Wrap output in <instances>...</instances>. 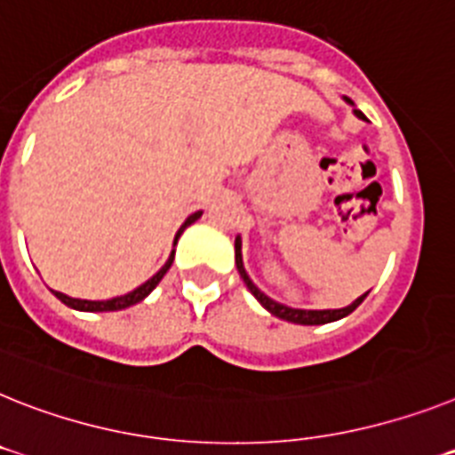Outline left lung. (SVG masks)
<instances>
[{
  "mask_svg": "<svg viewBox=\"0 0 455 455\" xmlns=\"http://www.w3.org/2000/svg\"><path fill=\"white\" fill-rule=\"evenodd\" d=\"M347 104H351V99H347ZM351 106H354V104H351ZM354 113H356V117H363V113H361V110L354 108ZM235 266H238V273H240V277H243V282L247 284V289L254 293V299H257L259 303H261L263 307L270 312V315L280 316V319H284V322L303 323V326H319V323L338 322V319H342V316L351 315V312L356 310L358 305L363 303L365 296H368V293H363L361 299H356L351 305L342 307V310H296V307H286V305H282V303H277V300L268 299V296H266V293H263L261 289H259V286L250 280V275H247L245 266H243V254H240V238H235Z\"/></svg>",
  "mask_w": 455,
  "mask_h": 455,
  "instance_id": "left-lung-1",
  "label": "left lung"
}]
</instances>
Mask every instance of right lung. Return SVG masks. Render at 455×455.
Here are the masks:
<instances>
[{"label": "right lung", "mask_w": 455, "mask_h": 455, "mask_svg": "<svg viewBox=\"0 0 455 455\" xmlns=\"http://www.w3.org/2000/svg\"><path fill=\"white\" fill-rule=\"evenodd\" d=\"M201 215H204V212L198 210V212H194V215L187 217L185 224H182V227H180V231L175 234L173 245H175V243H178V238H180L182 231H185V228L189 227V224H194V221H196ZM173 257H175V251H171L169 261L164 263L159 273L152 275L150 280L145 282V284H140L139 289H133V291L124 293V296H117V299H110V300H80V299H71V296H67V293H62V291H55V296L60 300H62L64 305H68V307H74V310H80V312H116V310H124V307H129V305L140 303V300H143L145 296H148V293H150L152 289H155V286L159 284V282H162L164 275L169 273L171 263H173Z\"/></svg>", "instance_id": "add662e5"}]
</instances>
